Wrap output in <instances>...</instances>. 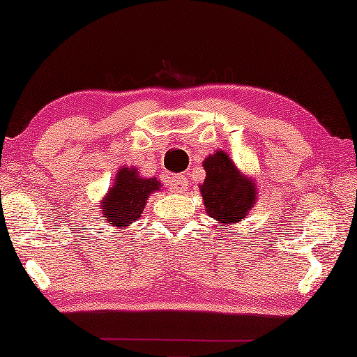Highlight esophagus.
<instances>
[{"mask_svg": "<svg viewBox=\"0 0 357 357\" xmlns=\"http://www.w3.org/2000/svg\"><path fill=\"white\" fill-rule=\"evenodd\" d=\"M169 183H170V188H172L174 192H183V190H187V187H188L187 178L180 174L172 175L169 180Z\"/></svg>", "mask_w": 357, "mask_h": 357, "instance_id": "1", "label": "esophagus"}]
</instances>
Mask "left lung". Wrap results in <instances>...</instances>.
Masks as SVG:
<instances>
[{"instance_id":"1","label":"left lung","mask_w":357,"mask_h":357,"mask_svg":"<svg viewBox=\"0 0 357 357\" xmlns=\"http://www.w3.org/2000/svg\"><path fill=\"white\" fill-rule=\"evenodd\" d=\"M206 178L199 190L206 213L219 226L243 221L248 209L255 204V185L238 172L224 151L204 159Z\"/></svg>"}]
</instances>
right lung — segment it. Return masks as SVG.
<instances>
[{
	"label": "right lung",
	"mask_w": 357,
	"mask_h": 357,
	"mask_svg": "<svg viewBox=\"0 0 357 357\" xmlns=\"http://www.w3.org/2000/svg\"><path fill=\"white\" fill-rule=\"evenodd\" d=\"M159 185L155 178H141L135 169H121L100 208L107 221L120 229L136 221L143 213L146 198L159 190Z\"/></svg>",
	"instance_id": "1"
}]
</instances>
